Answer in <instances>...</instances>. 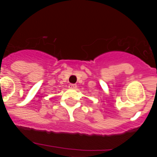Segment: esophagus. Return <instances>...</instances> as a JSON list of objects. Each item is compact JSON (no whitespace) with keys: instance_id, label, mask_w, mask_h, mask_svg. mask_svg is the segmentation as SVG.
Here are the masks:
<instances>
[{"instance_id":"1","label":"esophagus","mask_w":157,"mask_h":157,"mask_svg":"<svg viewBox=\"0 0 157 157\" xmlns=\"http://www.w3.org/2000/svg\"><path fill=\"white\" fill-rule=\"evenodd\" d=\"M76 86H76L75 84H70V85L68 86V87L70 89H75Z\"/></svg>"}]
</instances>
